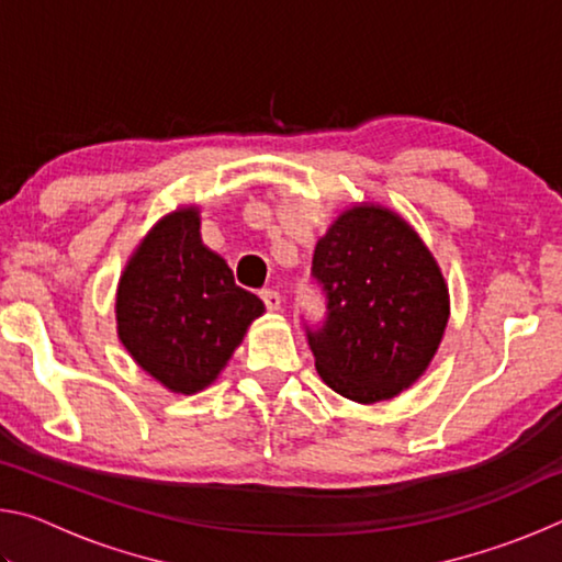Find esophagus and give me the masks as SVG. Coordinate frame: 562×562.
<instances>
[{
	"label": "esophagus",
	"instance_id": "34e87169",
	"mask_svg": "<svg viewBox=\"0 0 562 562\" xmlns=\"http://www.w3.org/2000/svg\"><path fill=\"white\" fill-rule=\"evenodd\" d=\"M260 297H262V302H265V307H268L270 312H278V310H280V304H282L280 292H274V290H262V292H260Z\"/></svg>",
	"mask_w": 562,
	"mask_h": 562
}]
</instances>
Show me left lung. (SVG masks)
I'll use <instances>...</instances> for the list:
<instances>
[{"label": "left lung", "mask_w": 562, "mask_h": 562, "mask_svg": "<svg viewBox=\"0 0 562 562\" xmlns=\"http://www.w3.org/2000/svg\"><path fill=\"white\" fill-rule=\"evenodd\" d=\"M312 278L327 317L307 327V341L329 389L376 404L426 372L449 322V288L402 215L374 203L349 207L317 240Z\"/></svg>", "instance_id": "obj_1"}]
</instances>
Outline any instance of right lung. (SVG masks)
Returning a JSON list of instances; mask_svg holds the SVG:
<instances>
[{
	"instance_id": "obj_1",
	"label": "right lung",
	"mask_w": 562,
	"mask_h": 562,
	"mask_svg": "<svg viewBox=\"0 0 562 562\" xmlns=\"http://www.w3.org/2000/svg\"><path fill=\"white\" fill-rule=\"evenodd\" d=\"M265 312L201 240V211L178 207L150 227L121 272L116 329L133 361L173 394H198L223 372Z\"/></svg>"
}]
</instances>
